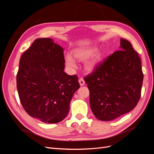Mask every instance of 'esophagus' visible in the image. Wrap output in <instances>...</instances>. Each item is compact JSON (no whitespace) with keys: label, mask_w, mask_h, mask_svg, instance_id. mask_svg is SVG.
Here are the masks:
<instances>
[{"label":"esophagus","mask_w":154,"mask_h":154,"mask_svg":"<svg viewBox=\"0 0 154 154\" xmlns=\"http://www.w3.org/2000/svg\"><path fill=\"white\" fill-rule=\"evenodd\" d=\"M78 82H79V83H80V86H83V85H84V84H85V81H84V80H83V78H80V79H79Z\"/></svg>","instance_id":"obj_1"}]
</instances>
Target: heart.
Masks as SVG:
<instances>
[{
	"label": "heart",
	"instance_id": "b5f03b06",
	"mask_svg": "<svg viewBox=\"0 0 154 154\" xmlns=\"http://www.w3.org/2000/svg\"><path fill=\"white\" fill-rule=\"evenodd\" d=\"M98 49V48L97 47H91L85 49H77L73 51V56L74 58L80 60V61H85V60H87L85 63V68L87 71L92 72L94 71L103 62L105 58V53L103 51H100V52L97 53L95 55H94L97 52ZM92 55L94 56L93 57H91ZM91 57L92 58L89 59ZM65 60H66V66L68 67L71 69L76 67V65L75 60L69 54L66 55Z\"/></svg>",
	"mask_w": 154,
	"mask_h": 154
}]
</instances>
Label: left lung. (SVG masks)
<instances>
[{
  "label": "left lung",
  "instance_id": "obj_1",
  "mask_svg": "<svg viewBox=\"0 0 154 154\" xmlns=\"http://www.w3.org/2000/svg\"><path fill=\"white\" fill-rule=\"evenodd\" d=\"M120 49L85 78L90 92L91 109L101 121L108 122L129 112L141 97V59L127 40L121 38Z\"/></svg>",
  "mask_w": 154,
  "mask_h": 154
}]
</instances>
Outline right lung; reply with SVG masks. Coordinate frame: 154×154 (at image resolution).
I'll use <instances>...</instances> for the list:
<instances>
[{
	"mask_svg": "<svg viewBox=\"0 0 154 154\" xmlns=\"http://www.w3.org/2000/svg\"><path fill=\"white\" fill-rule=\"evenodd\" d=\"M63 49L49 38H38L23 53L17 75L21 104L32 118L57 123L67 116L80 84L65 72Z\"/></svg>",
	"mask_w": 154,
	"mask_h": 154,
	"instance_id": "right-lung-1",
	"label": "right lung"
}]
</instances>
